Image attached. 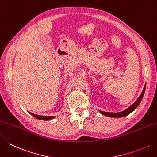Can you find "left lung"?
Returning a JSON list of instances; mask_svg holds the SVG:
<instances>
[{"instance_id": "obj_1", "label": "left lung", "mask_w": 157, "mask_h": 157, "mask_svg": "<svg viewBox=\"0 0 157 157\" xmlns=\"http://www.w3.org/2000/svg\"><path fill=\"white\" fill-rule=\"evenodd\" d=\"M145 89H146V85L145 86H144V89H143V91L142 94H140V96L139 97V98L137 99V101L135 102L133 104H132V105L128 107L127 109H126L124 111H122L121 112H118V113H110V112H103V111H99L101 113H102L103 115H105L108 116V117H113V118H118V117H123V116H127L128 114H129L131 112H132L136 109V107L139 105V104L140 103L141 101H142L143 96L144 94V93H145Z\"/></svg>"}]
</instances>
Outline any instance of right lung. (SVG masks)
Masks as SVG:
<instances>
[{
  "instance_id": "add662e5",
  "label": "right lung",
  "mask_w": 157,
  "mask_h": 157,
  "mask_svg": "<svg viewBox=\"0 0 157 157\" xmlns=\"http://www.w3.org/2000/svg\"><path fill=\"white\" fill-rule=\"evenodd\" d=\"M30 114H31L34 117L37 118V119H40V120H45V121H48V120H50L54 118V116H39V115H36L35 114V113H30Z\"/></svg>"
}]
</instances>
